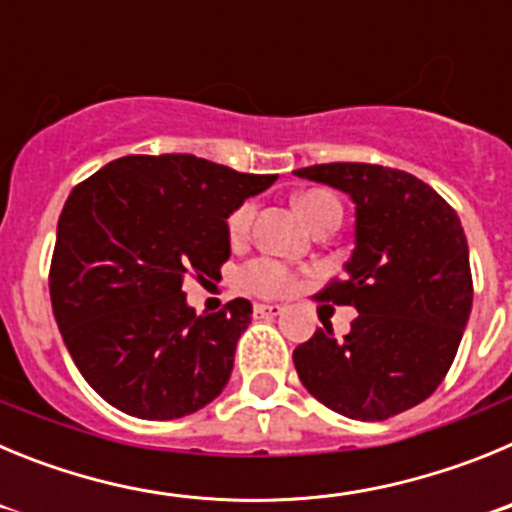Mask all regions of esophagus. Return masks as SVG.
<instances>
[{
	"mask_svg": "<svg viewBox=\"0 0 512 512\" xmlns=\"http://www.w3.org/2000/svg\"><path fill=\"white\" fill-rule=\"evenodd\" d=\"M282 312L284 307L274 305V302H256V305H253V315H256V318H277Z\"/></svg>",
	"mask_w": 512,
	"mask_h": 512,
	"instance_id": "obj_1",
	"label": "esophagus"
}]
</instances>
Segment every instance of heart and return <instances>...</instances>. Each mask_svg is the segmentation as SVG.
Returning <instances> with one entry per match:
<instances>
[{
	"label": "heart",
	"mask_w": 512,
	"mask_h": 512,
	"mask_svg": "<svg viewBox=\"0 0 512 512\" xmlns=\"http://www.w3.org/2000/svg\"><path fill=\"white\" fill-rule=\"evenodd\" d=\"M297 210L305 217L312 228H318L325 217L336 215L341 217V205L333 194L320 192V189H312L297 197ZM253 215H256V207L253 202H243L238 210H233V215L228 217V233L233 241H241L246 238L248 230L253 225ZM238 284H241L246 292L261 297H282L287 292H292L297 284V274L289 269L287 264L277 259H269V256H261V259H253L238 271Z\"/></svg>",
	"instance_id": "1"
}]
</instances>
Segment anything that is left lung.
I'll return each instance as SVG.
<instances>
[{
  "label": "left lung",
  "instance_id": "left-lung-1",
  "mask_svg": "<svg viewBox=\"0 0 512 512\" xmlns=\"http://www.w3.org/2000/svg\"><path fill=\"white\" fill-rule=\"evenodd\" d=\"M302 179L346 192L356 205V248L346 277L318 300L351 305V333L330 323L295 348L305 390L354 420L415 408L449 374L472 312L467 235L454 207L418 176L377 164H318Z\"/></svg>",
  "mask_w": 512,
  "mask_h": 512
}]
</instances>
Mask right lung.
I'll use <instances>...</instances> for the list:
<instances>
[{
	"label": "right lung",
	"instance_id": "obj_1",
	"mask_svg": "<svg viewBox=\"0 0 512 512\" xmlns=\"http://www.w3.org/2000/svg\"><path fill=\"white\" fill-rule=\"evenodd\" d=\"M277 174L189 153L122 156L71 189L58 217L51 305L81 377L112 408L174 420L215 400L251 302L197 315L184 279H220L228 215Z\"/></svg>",
	"mask_w": 512,
	"mask_h": 512
}]
</instances>
